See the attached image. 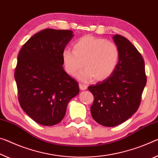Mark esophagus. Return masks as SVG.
<instances>
[{"instance_id":"obj_1","label":"esophagus","mask_w":158,"mask_h":158,"mask_svg":"<svg viewBox=\"0 0 158 158\" xmlns=\"http://www.w3.org/2000/svg\"><path fill=\"white\" fill-rule=\"evenodd\" d=\"M79 88L81 90H86L87 89V86L84 84L79 83Z\"/></svg>"}]
</instances>
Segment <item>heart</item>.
Wrapping results in <instances>:
<instances>
[{
	"label": "heart",
	"instance_id": "obj_1",
	"mask_svg": "<svg viewBox=\"0 0 158 158\" xmlns=\"http://www.w3.org/2000/svg\"><path fill=\"white\" fill-rule=\"evenodd\" d=\"M64 69L71 76L80 72L79 79L89 81L94 78L97 81L111 76L118 65L120 52L113 41L93 36H84L73 44V51L62 52Z\"/></svg>",
	"mask_w": 158,
	"mask_h": 158
}]
</instances>
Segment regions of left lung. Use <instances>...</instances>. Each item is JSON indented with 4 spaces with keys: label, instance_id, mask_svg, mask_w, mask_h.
<instances>
[{
    "label": "left lung",
    "instance_id": "obj_1",
    "mask_svg": "<svg viewBox=\"0 0 158 158\" xmlns=\"http://www.w3.org/2000/svg\"><path fill=\"white\" fill-rule=\"evenodd\" d=\"M118 65L109 78L89 86L94 95L93 118L105 127H115L130 118L139 109L146 84L145 62L141 54L125 37L115 34Z\"/></svg>",
    "mask_w": 158,
    "mask_h": 158
}]
</instances>
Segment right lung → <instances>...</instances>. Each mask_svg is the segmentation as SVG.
<instances>
[{"label":"right lung","mask_w":158,"mask_h":158,"mask_svg":"<svg viewBox=\"0 0 158 158\" xmlns=\"http://www.w3.org/2000/svg\"><path fill=\"white\" fill-rule=\"evenodd\" d=\"M72 37L70 30L44 29L23 45L17 56L15 79L19 102L41 125L60 122L68 102L79 92L77 81L62 67V52Z\"/></svg>","instance_id":"obj_1"}]
</instances>
